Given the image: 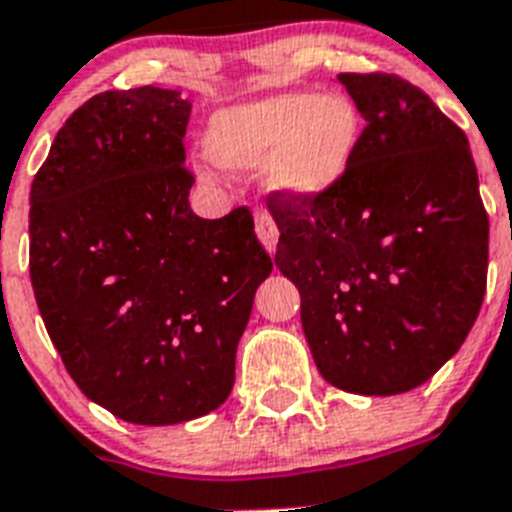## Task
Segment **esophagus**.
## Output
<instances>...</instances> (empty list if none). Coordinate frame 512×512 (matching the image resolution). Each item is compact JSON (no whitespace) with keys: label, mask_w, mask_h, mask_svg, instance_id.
I'll return each mask as SVG.
<instances>
[{"label":"esophagus","mask_w":512,"mask_h":512,"mask_svg":"<svg viewBox=\"0 0 512 512\" xmlns=\"http://www.w3.org/2000/svg\"><path fill=\"white\" fill-rule=\"evenodd\" d=\"M253 220H256V233H259V241L264 243L266 251L269 253L277 251L279 230H277V223H274V217H271L266 210H256Z\"/></svg>","instance_id":"34e87169"}]
</instances>
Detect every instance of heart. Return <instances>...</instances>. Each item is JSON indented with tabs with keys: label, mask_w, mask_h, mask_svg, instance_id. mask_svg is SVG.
Here are the masks:
<instances>
[{
	"label": "heart",
	"mask_w": 512,
	"mask_h": 512,
	"mask_svg": "<svg viewBox=\"0 0 512 512\" xmlns=\"http://www.w3.org/2000/svg\"><path fill=\"white\" fill-rule=\"evenodd\" d=\"M361 135L356 104L343 94H274L223 107L205 128L215 164L259 174L274 189L310 200L346 174Z\"/></svg>",
	"instance_id": "heart-1"
}]
</instances>
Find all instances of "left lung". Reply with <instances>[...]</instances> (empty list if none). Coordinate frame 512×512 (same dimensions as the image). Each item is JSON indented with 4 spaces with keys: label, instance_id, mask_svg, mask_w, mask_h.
<instances>
[{
    "label": "left lung",
    "instance_id": "8db88e82",
    "mask_svg": "<svg viewBox=\"0 0 512 512\" xmlns=\"http://www.w3.org/2000/svg\"><path fill=\"white\" fill-rule=\"evenodd\" d=\"M364 117L328 192L269 194L279 271L325 382L400 395L459 351L485 300L490 220L459 125L395 74H338Z\"/></svg>",
    "mask_w": 512,
    "mask_h": 512
}]
</instances>
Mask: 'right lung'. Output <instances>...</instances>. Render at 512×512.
I'll return each mask as SVG.
<instances>
[{
    "label": "right lung",
    "instance_id": "right-lung-1",
    "mask_svg": "<svg viewBox=\"0 0 512 512\" xmlns=\"http://www.w3.org/2000/svg\"><path fill=\"white\" fill-rule=\"evenodd\" d=\"M192 104L174 89L102 92L53 140L30 189V282L66 372L120 420L212 413L271 274L248 207L202 220L184 166Z\"/></svg>",
    "mask_w": 512,
    "mask_h": 512
}]
</instances>
